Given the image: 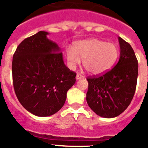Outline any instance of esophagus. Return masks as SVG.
I'll return each instance as SVG.
<instances>
[{
	"label": "esophagus",
	"mask_w": 148,
	"mask_h": 148,
	"mask_svg": "<svg viewBox=\"0 0 148 148\" xmlns=\"http://www.w3.org/2000/svg\"><path fill=\"white\" fill-rule=\"evenodd\" d=\"M75 78H76L77 80H78V79H81V78H83V75H82L81 74H77V75Z\"/></svg>",
	"instance_id": "obj_1"
}]
</instances>
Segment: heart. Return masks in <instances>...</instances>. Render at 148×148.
I'll use <instances>...</instances> for the list:
<instances>
[{"label":"heart","instance_id":"b5f03b06","mask_svg":"<svg viewBox=\"0 0 148 148\" xmlns=\"http://www.w3.org/2000/svg\"><path fill=\"white\" fill-rule=\"evenodd\" d=\"M119 49L113 43L99 39L77 41L73 48H68L66 56L68 65L74 70L83 60L84 66L92 75H100L109 70L118 58Z\"/></svg>","mask_w":148,"mask_h":148}]
</instances>
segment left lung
<instances>
[{
	"label": "left lung",
	"instance_id": "1",
	"mask_svg": "<svg viewBox=\"0 0 148 148\" xmlns=\"http://www.w3.org/2000/svg\"><path fill=\"white\" fill-rule=\"evenodd\" d=\"M117 64L99 76L88 77L87 102L98 116L114 118L130 105L136 88L138 61L130 44L119 37Z\"/></svg>",
	"mask_w": 148,
	"mask_h": 148
}]
</instances>
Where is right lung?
Returning <instances> with one entry per match:
<instances>
[{"label": "right lung", "mask_w": 148, "mask_h": 148, "mask_svg": "<svg viewBox=\"0 0 148 148\" xmlns=\"http://www.w3.org/2000/svg\"><path fill=\"white\" fill-rule=\"evenodd\" d=\"M40 31L25 38L13 56L12 71L15 94L21 105L35 116L57 113L75 83L76 73L63 60L61 49Z\"/></svg>", "instance_id": "obj_1"}]
</instances>
